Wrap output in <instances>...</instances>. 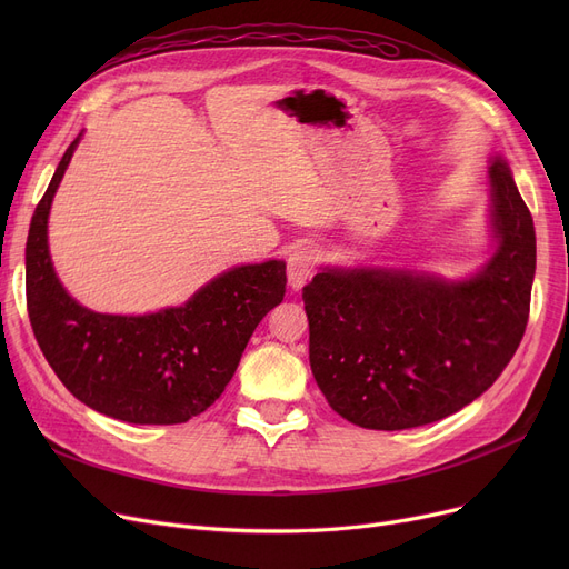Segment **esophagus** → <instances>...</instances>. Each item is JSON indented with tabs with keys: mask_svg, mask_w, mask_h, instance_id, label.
Instances as JSON below:
<instances>
[{
	"mask_svg": "<svg viewBox=\"0 0 569 569\" xmlns=\"http://www.w3.org/2000/svg\"><path fill=\"white\" fill-rule=\"evenodd\" d=\"M313 264H316V256L309 247L297 249L290 253L288 258V283L292 290H302L307 286V281L313 277Z\"/></svg>",
	"mask_w": 569,
	"mask_h": 569,
	"instance_id": "34e87169",
	"label": "esophagus"
}]
</instances>
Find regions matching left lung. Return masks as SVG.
Here are the masks:
<instances>
[{"instance_id": "obj_1", "label": "left lung", "mask_w": 569, "mask_h": 569, "mask_svg": "<svg viewBox=\"0 0 569 569\" xmlns=\"http://www.w3.org/2000/svg\"><path fill=\"white\" fill-rule=\"evenodd\" d=\"M491 253L445 279L412 267L322 264L302 290L309 362L348 422L401 431L482 397L526 332L535 226L505 157H489Z\"/></svg>"}]
</instances>
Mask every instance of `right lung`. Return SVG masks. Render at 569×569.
Returning <instances> with one entry per match:
<instances>
[{
	"instance_id": "obj_1",
	"label": "right lung",
	"mask_w": 569,
	"mask_h": 569,
	"mask_svg": "<svg viewBox=\"0 0 569 569\" xmlns=\"http://www.w3.org/2000/svg\"><path fill=\"white\" fill-rule=\"evenodd\" d=\"M82 136L59 161L27 234L34 337L57 378L84 406L129 425L189 422L223 395L258 322L283 302L286 262L234 264L184 305L142 316L82 307L59 281L48 247L50 207Z\"/></svg>"
}]
</instances>
